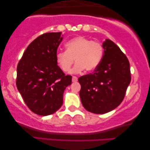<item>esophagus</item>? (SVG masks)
I'll return each instance as SVG.
<instances>
[{
  "mask_svg": "<svg viewBox=\"0 0 150 150\" xmlns=\"http://www.w3.org/2000/svg\"><path fill=\"white\" fill-rule=\"evenodd\" d=\"M78 81V78L76 76H72V82H76Z\"/></svg>",
  "mask_w": 150,
  "mask_h": 150,
  "instance_id": "esophagus-1",
  "label": "esophagus"
}]
</instances>
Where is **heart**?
Wrapping results in <instances>:
<instances>
[{
  "instance_id": "b5f03b06",
  "label": "heart",
  "mask_w": 150,
  "mask_h": 150,
  "mask_svg": "<svg viewBox=\"0 0 150 150\" xmlns=\"http://www.w3.org/2000/svg\"><path fill=\"white\" fill-rule=\"evenodd\" d=\"M66 50H59L56 54V60L63 71L70 69L75 61L71 73H78L86 69L93 71L101 62L104 48L97 41H92L85 37H77L68 41L65 44Z\"/></svg>"
}]
</instances>
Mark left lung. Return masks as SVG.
<instances>
[{"mask_svg": "<svg viewBox=\"0 0 150 150\" xmlns=\"http://www.w3.org/2000/svg\"><path fill=\"white\" fill-rule=\"evenodd\" d=\"M102 59L93 74L79 79L80 98L84 108L104 114L117 107L124 100L131 81L130 63L120 48L110 40L102 44Z\"/></svg>", "mask_w": 150, "mask_h": 150, "instance_id": "left-lung-1", "label": "left lung"}]
</instances>
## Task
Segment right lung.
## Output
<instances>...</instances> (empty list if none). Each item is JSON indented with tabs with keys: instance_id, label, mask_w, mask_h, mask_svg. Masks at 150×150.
Here are the masks:
<instances>
[{
	"instance_id": "obj_1",
	"label": "right lung",
	"mask_w": 150,
	"mask_h": 150,
	"mask_svg": "<svg viewBox=\"0 0 150 150\" xmlns=\"http://www.w3.org/2000/svg\"><path fill=\"white\" fill-rule=\"evenodd\" d=\"M61 32L46 33L28 45L17 66L16 86L29 109L46 116L63 104V92L71 84L57 65V48L63 40Z\"/></svg>"
}]
</instances>
